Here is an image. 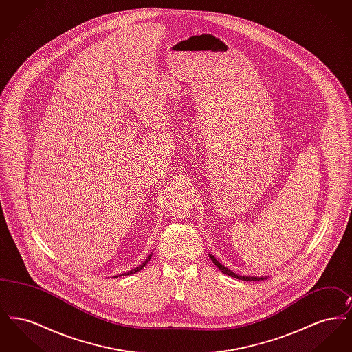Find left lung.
<instances>
[{"label": "left lung", "mask_w": 352, "mask_h": 352, "mask_svg": "<svg viewBox=\"0 0 352 352\" xmlns=\"http://www.w3.org/2000/svg\"><path fill=\"white\" fill-rule=\"evenodd\" d=\"M210 256V258L212 260V263L218 267L224 274H228V276H231V277H234V278H237V280H243V281H260V280H267L268 277L265 276V277H251V276H240V274H237V273H234V272H232L231 269L226 268L224 265H221L220 263H219L218 260L212 256V254H208Z\"/></svg>", "instance_id": "8db88e82"}]
</instances>
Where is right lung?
Here are the masks:
<instances>
[{
    "label": "right lung",
    "mask_w": 352,
    "mask_h": 352,
    "mask_svg": "<svg viewBox=\"0 0 352 352\" xmlns=\"http://www.w3.org/2000/svg\"><path fill=\"white\" fill-rule=\"evenodd\" d=\"M151 253L149 254V256H148V258H146V260H145V261H144L141 265H138V267H135L134 269H131V270H128V272H125V273H121V274H118V276H129V274H133V273L140 272L141 269H144V267H145V265H146V264L151 261ZM118 276H115V277H118ZM115 277H113V278H115Z\"/></svg>",
    "instance_id": "add662e5"
}]
</instances>
